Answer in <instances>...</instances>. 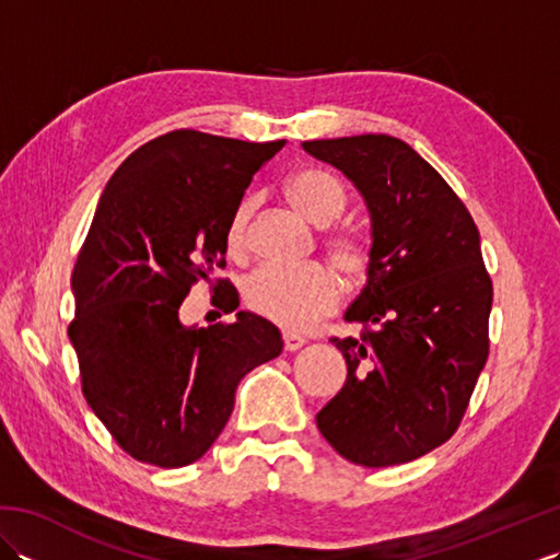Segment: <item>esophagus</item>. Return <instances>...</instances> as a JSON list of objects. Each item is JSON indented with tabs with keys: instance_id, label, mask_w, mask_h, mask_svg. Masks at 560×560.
<instances>
[{
	"instance_id": "1",
	"label": "esophagus",
	"mask_w": 560,
	"mask_h": 560,
	"mask_svg": "<svg viewBox=\"0 0 560 560\" xmlns=\"http://www.w3.org/2000/svg\"><path fill=\"white\" fill-rule=\"evenodd\" d=\"M301 347H305V339L299 335H291V331H283V349L287 351H299Z\"/></svg>"
}]
</instances>
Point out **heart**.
I'll use <instances>...</instances> for the list:
<instances>
[{
  "label": "heart",
  "mask_w": 560,
  "mask_h": 560,
  "mask_svg": "<svg viewBox=\"0 0 560 560\" xmlns=\"http://www.w3.org/2000/svg\"><path fill=\"white\" fill-rule=\"evenodd\" d=\"M283 199L315 229H325L341 217L347 207L343 187L325 171L303 168L293 173L283 185ZM247 217L243 205L229 225V253L241 257L247 249ZM329 259L351 281H359L368 271V247L361 237L335 233L325 237ZM243 301L255 315L269 319L283 329H305L315 319L327 315L339 301V283L325 267L307 265L299 269L261 267L249 273L243 283Z\"/></svg>",
  "instance_id": "heart-1"
}]
</instances>
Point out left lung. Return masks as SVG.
<instances>
[{
    "mask_svg": "<svg viewBox=\"0 0 560 560\" xmlns=\"http://www.w3.org/2000/svg\"><path fill=\"white\" fill-rule=\"evenodd\" d=\"M303 149L347 175L371 217L365 283L343 313L365 335L331 339L349 375L317 428L361 467L423 457L457 431L489 359L493 287L479 231L407 141L361 135Z\"/></svg>",
    "mask_w": 560,
    "mask_h": 560,
    "instance_id": "obj_1",
    "label": "left lung"
}]
</instances>
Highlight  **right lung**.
<instances>
[{"instance_id": "obj_1", "label": "right lung", "mask_w": 560, "mask_h": 560, "mask_svg": "<svg viewBox=\"0 0 560 560\" xmlns=\"http://www.w3.org/2000/svg\"><path fill=\"white\" fill-rule=\"evenodd\" d=\"M283 144L175 129L139 147L103 189L71 273L69 341L89 407L139 462H197L231 419L241 380L283 349L281 331L253 313L233 325L180 319L189 289L225 265L245 189ZM233 293L219 283L223 305Z\"/></svg>"}]
</instances>
